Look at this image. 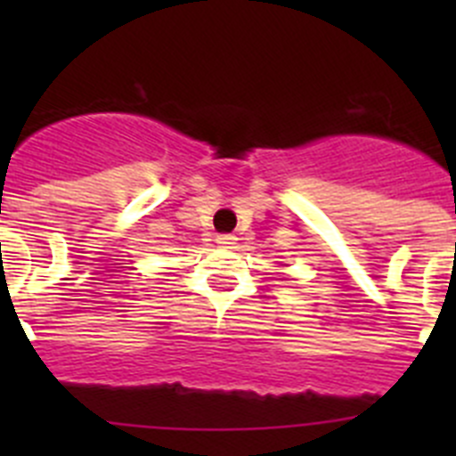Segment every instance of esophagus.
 <instances>
[{
    "mask_svg": "<svg viewBox=\"0 0 456 456\" xmlns=\"http://www.w3.org/2000/svg\"><path fill=\"white\" fill-rule=\"evenodd\" d=\"M237 237L231 235V232H221V235H216V244H221V247H231V244H235Z\"/></svg>",
    "mask_w": 456,
    "mask_h": 456,
    "instance_id": "obj_1",
    "label": "esophagus"
}]
</instances>
